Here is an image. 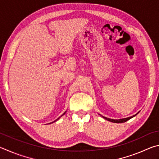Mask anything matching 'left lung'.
I'll list each match as a JSON object with an SVG mask.
<instances>
[{
	"mask_svg": "<svg viewBox=\"0 0 159 159\" xmlns=\"http://www.w3.org/2000/svg\"><path fill=\"white\" fill-rule=\"evenodd\" d=\"M138 114V112L137 114H136V115H133V116H130V117H127V118H124V119H110V118L105 117V116H102V115H101V116H102V118L105 119H106V120L109 121H111V122H113V123H124V122H126V121H127L128 120H129V119H130L131 118L134 117V116L137 115Z\"/></svg>",
	"mask_w": 159,
	"mask_h": 159,
	"instance_id": "obj_1",
	"label": "left lung"
}]
</instances>
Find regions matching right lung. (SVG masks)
<instances>
[{"instance_id":"obj_1","label":"right lung","mask_w":159,"mask_h":159,"mask_svg":"<svg viewBox=\"0 0 159 159\" xmlns=\"http://www.w3.org/2000/svg\"><path fill=\"white\" fill-rule=\"evenodd\" d=\"M66 112H64V113L63 114V115H61V116H60V117H58V119H56V120H55V121H53V122H52V123H49V124H52V123H54V122H55V121H58V119H60V118L61 117V116H62L63 115H65V114H66Z\"/></svg>"}]
</instances>
